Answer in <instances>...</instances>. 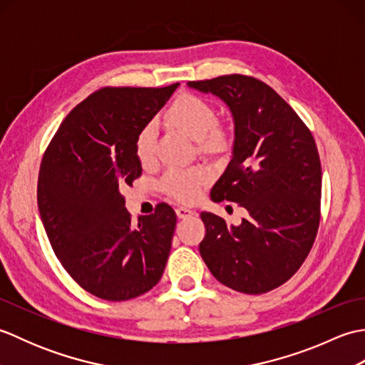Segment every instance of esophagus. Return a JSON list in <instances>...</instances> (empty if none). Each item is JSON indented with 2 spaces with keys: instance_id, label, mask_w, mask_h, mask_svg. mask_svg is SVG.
<instances>
[{
  "instance_id": "obj_1",
  "label": "esophagus",
  "mask_w": 365,
  "mask_h": 365,
  "mask_svg": "<svg viewBox=\"0 0 365 365\" xmlns=\"http://www.w3.org/2000/svg\"><path fill=\"white\" fill-rule=\"evenodd\" d=\"M175 213H177V216H178V218H180V220L191 218V216L195 215V212L190 210V208H187V207H177V208H175Z\"/></svg>"
}]
</instances>
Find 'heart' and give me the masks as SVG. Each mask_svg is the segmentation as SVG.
Segmentation results:
<instances>
[{
  "label": "heart",
  "mask_w": 365,
  "mask_h": 365,
  "mask_svg": "<svg viewBox=\"0 0 365 365\" xmlns=\"http://www.w3.org/2000/svg\"><path fill=\"white\" fill-rule=\"evenodd\" d=\"M168 127L180 131L197 144V152L204 157L224 160L234 150L235 131L230 125L218 120L216 108L196 94L177 96L163 114ZM135 153L143 168L155 161V128L144 127L135 141ZM212 180L210 170L204 166L169 170L161 182V188L169 197L178 202H196L200 192Z\"/></svg>",
  "instance_id": "1"
}]
</instances>
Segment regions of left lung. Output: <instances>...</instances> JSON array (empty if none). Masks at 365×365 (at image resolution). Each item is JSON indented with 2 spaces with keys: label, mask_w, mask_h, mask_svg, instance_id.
Masks as SVG:
<instances>
[{
  "label": "left lung",
  "mask_w": 365,
  "mask_h": 365,
  "mask_svg": "<svg viewBox=\"0 0 365 365\" xmlns=\"http://www.w3.org/2000/svg\"><path fill=\"white\" fill-rule=\"evenodd\" d=\"M188 84L230 108L234 157L212 199L237 202L247 213L240 226L200 213V255L229 289L267 293L297 273L319 232L322 165L315 139L293 108L254 76L234 73Z\"/></svg>",
  "instance_id": "8db88e82"
}]
</instances>
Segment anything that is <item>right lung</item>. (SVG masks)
I'll use <instances>...</instances> for the list:
<instances>
[{
  "mask_svg": "<svg viewBox=\"0 0 365 365\" xmlns=\"http://www.w3.org/2000/svg\"><path fill=\"white\" fill-rule=\"evenodd\" d=\"M178 83L92 92L66 115L43 153L37 205L54 254L97 298L127 301L165 271L177 222L168 204L131 222L120 188L141 175L135 141Z\"/></svg>",
  "mask_w": 365,
  "mask_h": 365,
  "instance_id": "1",
  "label": "right lung"
}]
</instances>
